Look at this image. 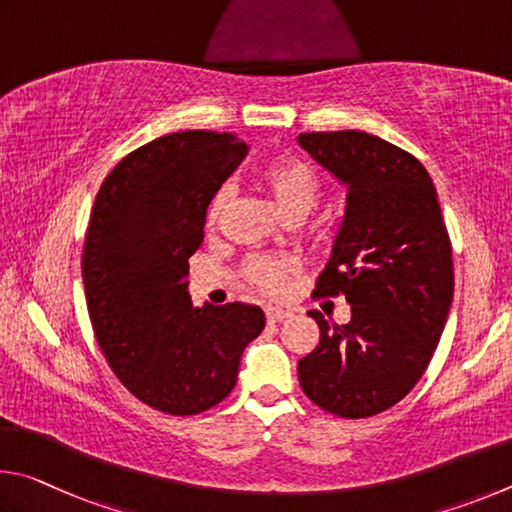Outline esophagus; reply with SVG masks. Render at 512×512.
Segmentation results:
<instances>
[{"label":"esophagus","mask_w":512,"mask_h":512,"mask_svg":"<svg viewBox=\"0 0 512 512\" xmlns=\"http://www.w3.org/2000/svg\"><path fill=\"white\" fill-rule=\"evenodd\" d=\"M288 317H292V312H288V310H281V308H267L265 310L267 324H276V321H283Z\"/></svg>","instance_id":"1"}]
</instances>
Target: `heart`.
<instances>
[{
  "mask_svg": "<svg viewBox=\"0 0 512 512\" xmlns=\"http://www.w3.org/2000/svg\"><path fill=\"white\" fill-rule=\"evenodd\" d=\"M258 182L263 184L267 193L272 195L276 206L290 218H303L312 206L317 204L321 195V182L308 161L292 155H276L265 159L256 170ZM229 193L227 188H220L218 193L211 197L209 202V222L215 224L224 209H227ZM245 279L249 285H254L258 292L276 297L281 294L288 276L292 272L290 261L274 256H254L249 258L245 265Z\"/></svg>",
  "mask_w": 512,
  "mask_h": 512,
  "instance_id": "obj_1",
  "label": "heart"
}]
</instances>
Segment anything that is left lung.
<instances>
[{"mask_svg": "<svg viewBox=\"0 0 512 512\" xmlns=\"http://www.w3.org/2000/svg\"><path fill=\"white\" fill-rule=\"evenodd\" d=\"M299 143L348 186L346 215L315 299L346 297L351 321L319 310V346L299 362L306 396L328 414L369 418L423 378L454 297L452 242L432 177L362 130L303 132Z\"/></svg>", "mask_w": 512, "mask_h": 512, "instance_id": "obj_1", "label": "left lung"}]
</instances>
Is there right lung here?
<instances>
[{
  "label": "right lung",
  "instance_id": "right-lung-1",
  "mask_svg": "<svg viewBox=\"0 0 512 512\" xmlns=\"http://www.w3.org/2000/svg\"><path fill=\"white\" fill-rule=\"evenodd\" d=\"M247 150L229 132L164 134L112 168L89 215L80 265L96 342L123 387L170 416L227 398L265 328L261 308H193L186 292L206 206Z\"/></svg>",
  "mask_w": 512,
  "mask_h": 512
}]
</instances>
